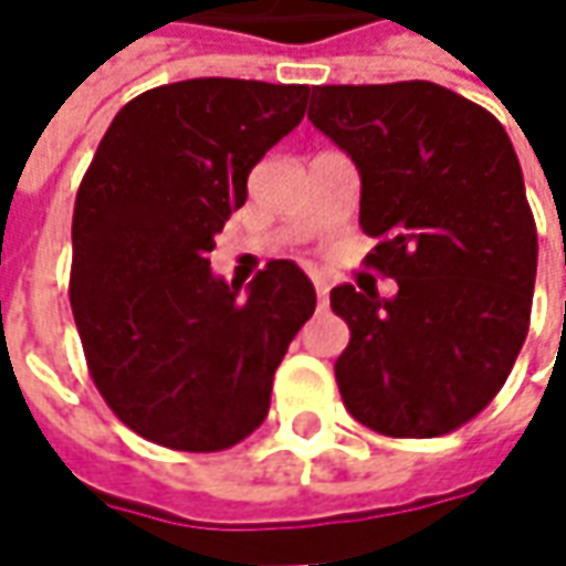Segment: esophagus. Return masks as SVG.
<instances>
[{
	"label": "esophagus",
	"instance_id": "esophagus-1",
	"mask_svg": "<svg viewBox=\"0 0 566 566\" xmlns=\"http://www.w3.org/2000/svg\"><path fill=\"white\" fill-rule=\"evenodd\" d=\"M315 290H317V312H327V293H331V286H327L321 276H315Z\"/></svg>",
	"mask_w": 566,
	"mask_h": 566
}]
</instances>
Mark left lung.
I'll use <instances>...</instances> for the list:
<instances>
[{"mask_svg":"<svg viewBox=\"0 0 566 566\" xmlns=\"http://www.w3.org/2000/svg\"><path fill=\"white\" fill-rule=\"evenodd\" d=\"M308 119L356 164L368 264L397 295L331 290L337 384L387 438H438L504 387L533 312L538 235L504 125L431 81L324 84Z\"/></svg>","mask_w":566,"mask_h":566,"instance_id":"1","label":"left lung"}]
</instances>
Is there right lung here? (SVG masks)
Masks as SVG:
<instances>
[{"label": "right lung", "mask_w": 566, "mask_h": 566, "mask_svg": "<svg viewBox=\"0 0 566 566\" xmlns=\"http://www.w3.org/2000/svg\"><path fill=\"white\" fill-rule=\"evenodd\" d=\"M305 84L191 77L125 103L77 188L72 312L94 384L132 431L191 453L249 438L315 315L295 261L245 286L210 271L249 172L305 116Z\"/></svg>", "instance_id": "obj_1"}]
</instances>
